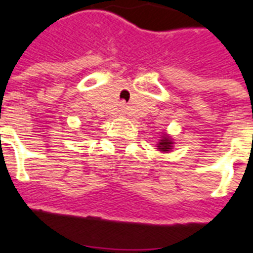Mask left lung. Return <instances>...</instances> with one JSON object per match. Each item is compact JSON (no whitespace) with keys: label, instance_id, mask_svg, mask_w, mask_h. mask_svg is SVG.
<instances>
[{"label":"left lung","instance_id":"1","mask_svg":"<svg viewBox=\"0 0 253 253\" xmlns=\"http://www.w3.org/2000/svg\"><path fill=\"white\" fill-rule=\"evenodd\" d=\"M172 145H173V142H172V139H170L169 135L164 134L163 138L160 139L159 146H157V148H159L161 152H169L170 149H172Z\"/></svg>","mask_w":253,"mask_h":253}]
</instances>
